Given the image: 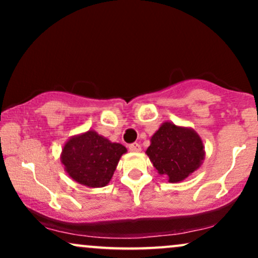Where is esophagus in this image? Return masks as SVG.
Instances as JSON below:
<instances>
[{
  "instance_id": "1",
  "label": "esophagus",
  "mask_w": 258,
  "mask_h": 258,
  "mask_svg": "<svg viewBox=\"0 0 258 258\" xmlns=\"http://www.w3.org/2000/svg\"><path fill=\"white\" fill-rule=\"evenodd\" d=\"M128 150L132 153H139L141 152V146L138 143H132L128 146Z\"/></svg>"
}]
</instances>
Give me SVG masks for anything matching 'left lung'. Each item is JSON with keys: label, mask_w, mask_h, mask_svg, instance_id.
I'll return each instance as SVG.
<instances>
[{"label": "left lung", "mask_w": 258, "mask_h": 258, "mask_svg": "<svg viewBox=\"0 0 258 258\" xmlns=\"http://www.w3.org/2000/svg\"><path fill=\"white\" fill-rule=\"evenodd\" d=\"M146 154L160 176L170 183H178L201 166L205 147L193 128L166 121L152 136Z\"/></svg>", "instance_id": "1"}]
</instances>
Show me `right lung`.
Returning <instances> with one entry per match:
<instances>
[{
	"instance_id": "right-lung-1",
	"label": "right lung",
	"mask_w": 258,
	"mask_h": 258,
	"mask_svg": "<svg viewBox=\"0 0 258 258\" xmlns=\"http://www.w3.org/2000/svg\"><path fill=\"white\" fill-rule=\"evenodd\" d=\"M127 152L94 130L80 133L65 142L60 154L64 170L79 184L102 188L110 182L120 158Z\"/></svg>"
}]
</instances>
